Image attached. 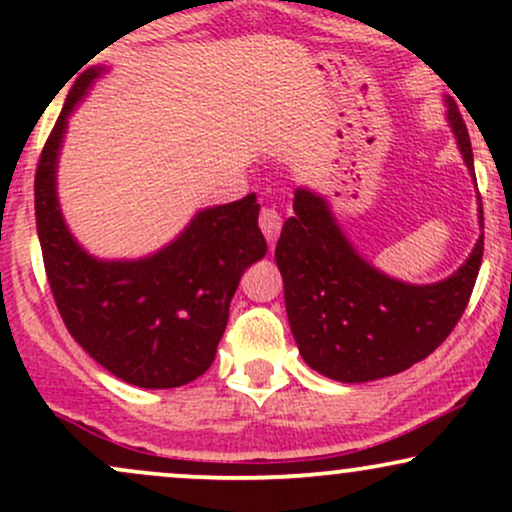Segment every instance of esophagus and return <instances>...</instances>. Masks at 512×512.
<instances>
[{"label": "esophagus", "mask_w": 512, "mask_h": 512, "mask_svg": "<svg viewBox=\"0 0 512 512\" xmlns=\"http://www.w3.org/2000/svg\"><path fill=\"white\" fill-rule=\"evenodd\" d=\"M260 228H262L264 238H267V243L274 248L276 238H279V233H281V214H279V211L272 209V207H264L260 211Z\"/></svg>", "instance_id": "1"}]
</instances>
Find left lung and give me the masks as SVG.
I'll return each mask as SVG.
<instances>
[{"instance_id":"obj_1","label":"left lung","mask_w":512,"mask_h":512,"mask_svg":"<svg viewBox=\"0 0 512 512\" xmlns=\"http://www.w3.org/2000/svg\"><path fill=\"white\" fill-rule=\"evenodd\" d=\"M448 125L464 166L474 156L457 105ZM479 226L484 211L479 199ZM484 233L457 272L436 284H407L373 267L346 238L330 202L308 187L293 195V216L276 243L286 315L310 368L339 383H370L424 361L457 325L477 281Z\"/></svg>"}]
</instances>
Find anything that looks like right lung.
I'll use <instances>...</instances> for the list:
<instances>
[{
    "mask_svg": "<svg viewBox=\"0 0 512 512\" xmlns=\"http://www.w3.org/2000/svg\"><path fill=\"white\" fill-rule=\"evenodd\" d=\"M103 64L74 81L35 173V223L52 296L81 349L115 378L168 390L207 373L240 276L267 252L255 195L197 211L178 238L137 260H101L72 236L57 197L69 115Z\"/></svg>",
    "mask_w": 512,
    "mask_h": 512,
    "instance_id": "1",
    "label": "right lung"
}]
</instances>
